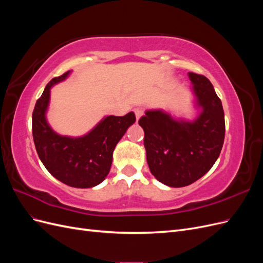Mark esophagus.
<instances>
[{
  "label": "esophagus",
  "mask_w": 263,
  "mask_h": 263,
  "mask_svg": "<svg viewBox=\"0 0 263 263\" xmlns=\"http://www.w3.org/2000/svg\"><path fill=\"white\" fill-rule=\"evenodd\" d=\"M134 112H135V115H136V118L138 121V119L142 116V114H144V109L140 108V107H137V108L134 109Z\"/></svg>",
  "instance_id": "34e87169"
}]
</instances>
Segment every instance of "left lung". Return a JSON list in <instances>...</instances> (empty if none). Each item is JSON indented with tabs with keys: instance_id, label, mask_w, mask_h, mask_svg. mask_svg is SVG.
Returning a JSON list of instances; mask_svg holds the SVG:
<instances>
[{
	"instance_id": "obj_1",
	"label": "left lung",
	"mask_w": 263,
	"mask_h": 263,
	"mask_svg": "<svg viewBox=\"0 0 263 263\" xmlns=\"http://www.w3.org/2000/svg\"><path fill=\"white\" fill-rule=\"evenodd\" d=\"M197 115L174 117L161 108L139 119L145 132L147 162L155 178L171 187L192 184L216 162L225 138L221 102L208 78L189 72Z\"/></svg>"
}]
</instances>
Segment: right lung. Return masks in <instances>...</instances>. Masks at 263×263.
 Masks as SVG:
<instances>
[{
	"label": "right lung",
	"mask_w": 263,
	"mask_h": 263,
	"mask_svg": "<svg viewBox=\"0 0 263 263\" xmlns=\"http://www.w3.org/2000/svg\"><path fill=\"white\" fill-rule=\"evenodd\" d=\"M72 71L53 78L36 102L31 128L37 154L45 168L65 184L89 189L105 180L113 161V153L128 127L136 122L134 112L125 116H104L83 136L71 137L55 133L47 121L50 90Z\"/></svg>",
	"instance_id": "1"
}]
</instances>
